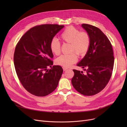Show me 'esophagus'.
Listing matches in <instances>:
<instances>
[{"label":"esophagus","instance_id":"obj_1","mask_svg":"<svg viewBox=\"0 0 127 127\" xmlns=\"http://www.w3.org/2000/svg\"><path fill=\"white\" fill-rule=\"evenodd\" d=\"M63 70L64 71H66L67 69V68H66V67H63Z\"/></svg>","mask_w":127,"mask_h":127}]
</instances>
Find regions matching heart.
Returning a JSON list of instances; mask_svg holds the SVG:
<instances>
[{
  "mask_svg": "<svg viewBox=\"0 0 127 127\" xmlns=\"http://www.w3.org/2000/svg\"><path fill=\"white\" fill-rule=\"evenodd\" d=\"M61 39L68 43L71 44L70 55H61L56 60L57 64L64 67H69L77 60V56L85 55L89 50L91 44V37L87 32L80 31L74 26H69L61 34ZM50 49L52 53L55 55L60 54L61 45L60 42L56 38L52 39L50 43Z\"/></svg>",
  "mask_w": 127,
  "mask_h": 127,
  "instance_id": "obj_1",
  "label": "heart"
}]
</instances>
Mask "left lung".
Returning a JSON list of instances; mask_svg holds the SVG:
<instances>
[{"label": "left lung", "instance_id": "8db88e82", "mask_svg": "<svg viewBox=\"0 0 127 127\" xmlns=\"http://www.w3.org/2000/svg\"><path fill=\"white\" fill-rule=\"evenodd\" d=\"M82 26L89 34L91 44L86 55L77 65L86 73L73 69L71 83L79 93L92 96L103 90L109 82L113 68V51L109 39L100 29L87 24Z\"/></svg>", "mask_w": 127, "mask_h": 127}]
</instances>
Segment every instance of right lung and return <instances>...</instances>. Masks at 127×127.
Here are the masks:
<instances>
[{
    "instance_id": "right-lung-1",
    "label": "right lung",
    "mask_w": 127,
    "mask_h": 127,
    "mask_svg": "<svg viewBox=\"0 0 127 127\" xmlns=\"http://www.w3.org/2000/svg\"><path fill=\"white\" fill-rule=\"evenodd\" d=\"M64 27L58 24L34 26L22 36L15 47L14 62L18 78L25 89L36 96H45L54 91L63 74L61 66H52L50 43Z\"/></svg>"
}]
</instances>
